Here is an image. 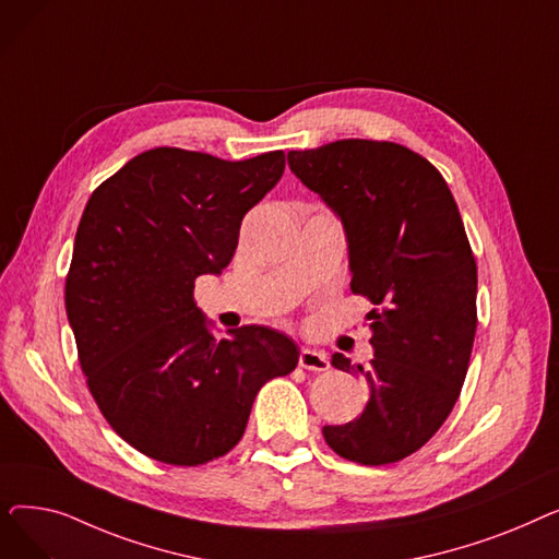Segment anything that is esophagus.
Instances as JSON below:
<instances>
[{"label": "esophagus", "instance_id": "34e87169", "mask_svg": "<svg viewBox=\"0 0 559 559\" xmlns=\"http://www.w3.org/2000/svg\"><path fill=\"white\" fill-rule=\"evenodd\" d=\"M299 365L308 371H326L331 367L326 354H321V350H314V348H301Z\"/></svg>", "mask_w": 559, "mask_h": 559}]
</instances>
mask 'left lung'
<instances>
[{"mask_svg": "<svg viewBox=\"0 0 559 559\" xmlns=\"http://www.w3.org/2000/svg\"><path fill=\"white\" fill-rule=\"evenodd\" d=\"M287 163L340 215L350 292L376 306L369 367L331 360L365 376L369 401L324 439L350 462H399L447 421L472 358L478 267L457 203L432 163L388 140H337Z\"/></svg>", "mask_w": 559, "mask_h": 559, "instance_id": "1", "label": "left lung"}]
</instances>
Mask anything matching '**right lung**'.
Returning a JSON list of instances; mask_svg holds the SVG:
<instances>
[{
  "label": "right lung",
  "instance_id": "obj_1",
  "mask_svg": "<svg viewBox=\"0 0 559 559\" xmlns=\"http://www.w3.org/2000/svg\"><path fill=\"white\" fill-rule=\"evenodd\" d=\"M283 169V152L230 163L158 146L85 203L66 310L87 390L146 457L199 466L226 455L260 388L299 362L297 344L264 326L215 340L194 301V281L230 262L242 217Z\"/></svg>",
  "mask_w": 559,
  "mask_h": 559
}]
</instances>
